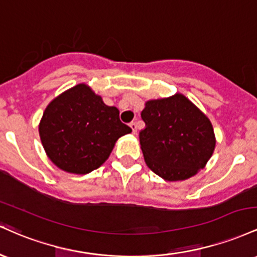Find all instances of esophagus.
<instances>
[{"mask_svg":"<svg viewBox=\"0 0 257 257\" xmlns=\"http://www.w3.org/2000/svg\"><path fill=\"white\" fill-rule=\"evenodd\" d=\"M131 128H132V131H133V134H135V133H137V131H138V126H137V123L135 122H132L131 124Z\"/></svg>","mask_w":257,"mask_h":257,"instance_id":"obj_1","label":"esophagus"}]
</instances>
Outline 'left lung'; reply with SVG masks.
Instances as JSON below:
<instances>
[{
    "mask_svg": "<svg viewBox=\"0 0 257 257\" xmlns=\"http://www.w3.org/2000/svg\"><path fill=\"white\" fill-rule=\"evenodd\" d=\"M139 133L146 164L168 181L185 180L203 169L215 149L208 117L181 94L150 100L141 112Z\"/></svg>",
    "mask_w": 257,
    "mask_h": 257,
    "instance_id": "8db88e82",
    "label": "left lung"
}]
</instances>
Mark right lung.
Here are the masks:
<instances>
[{
	"label": "right lung",
	"mask_w": 257,
	"mask_h": 257,
	"mask_svg": "<svg viewBox=\"0 0 257 257\" xmlns=\"http://www.w3.org/2000/svg\"><path fill=\"white\" fill-rule=\"evenodd\" d=\"M131 126L120 122L119 111L101 96L78 84L47 106L40 137L47 156L67 173L87 174L108 158L118 138Z\"/></svg>",
	"instance_id": "1"
}]
</instances>
